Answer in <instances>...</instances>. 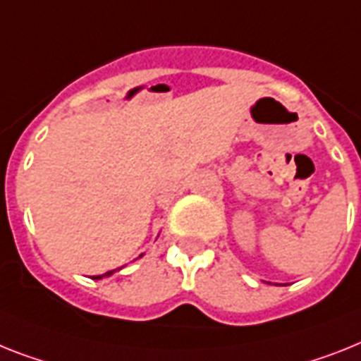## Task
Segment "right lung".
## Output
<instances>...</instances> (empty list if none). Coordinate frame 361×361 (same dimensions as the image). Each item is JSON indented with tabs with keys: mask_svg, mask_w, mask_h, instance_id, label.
Wrapping results in <instances>:
<instances>
[{
	"mask_svg": "<svg viewBox=\"0 0 361 361\" xmlns=\"http://www.w3.org/2000/svg\"><path fill=\"white\" fill-rule=\"evenodd\" d=\"M140 256H142V255H140ZM114 271H106L105 275H95V276H92V279H94V281H99V279H103V276H110V275H112V273H114Z\"/></svg>",
	"mask_w": 361,
	"mask_h": 361,
	"instance_id": "1",
	"label": "right lung"
}]
</instances>
